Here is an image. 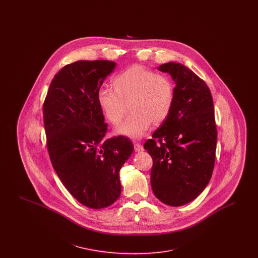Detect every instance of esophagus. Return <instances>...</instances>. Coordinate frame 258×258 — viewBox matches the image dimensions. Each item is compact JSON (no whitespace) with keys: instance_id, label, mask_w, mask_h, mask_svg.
I'll return each instance as SVG.
<instances>
[{"instance_id":"obj_1","label":"esophagus","mask_w":258,"mask_h":258,"mask_svg":"<svg viewBox=\"0 0 258 258\" xmlns=\"http://www.w3.org/2000/svg\"><path fill=\"white\" fill-rule=\"evenodd\" d=\"M135 152H142L144 150V148L139 143H135Z\"/></svg>"}]
</instances>
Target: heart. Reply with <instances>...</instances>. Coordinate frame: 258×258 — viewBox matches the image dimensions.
<instances>
[{
  "label": "heart",
  "instance_id": "heart-1",
  "mask_svg": "<svg viewBox=\"0 0 258 258\" xmlns=\"http://www.w3.org/2000/svg\"><path fill=\"white\" fill-rule=\"evenodd\" d=\"M114 90L101 87L97 99L105 118L112 124L121 123L128 111L133 113L116 128L118 135L137 139L146 135L151 124L160 125L169 116L175 88L171 79L147 68L135 64L118 74Z\"/></svg>",
  "mask_w": 258,
  "mask_h": 258
}]
</instances>
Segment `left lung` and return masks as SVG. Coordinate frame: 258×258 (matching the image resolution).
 Instances as JSON below:
<instances>
[{
  "label": "left lung",
  "mask_w": 258,
  "mask_h": 258,
  "mask_svg": "<svg viewBox=\"0 0 258 258\" xmlns=\"http://www.w3.org/2000/svg\"><path fill=\"white\" fill-rule=\"evenodd\" d=\"M158 70L175 81V100L168 118L144 149L154 161L155 196L177 207L196 199L212 177L218 136L214 102L207 84L184 64L171 61Z\"/></svg>",
  "instance_id": "1"
}]
</instances>
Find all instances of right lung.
Masks as SVG:
<instances>
[{"label": "right lung", "mask_w": 258, "mask_h": 258, "mask_svg": "<svg viewBox=\"0 0 258 258\" xmlns=\"http://www.w3.org/2000/svg\"><path fill=\"white\" fill-rule=\"evenodd\" d=\"M116 62L77 61L50 84L43 122L52 165L62 184L84 206H110L121 195L119 172L134 152L124 136L105 139L107 123L97 93Z\"/></svg>", "instance_id": "right-lung-1"}]
</instances>
